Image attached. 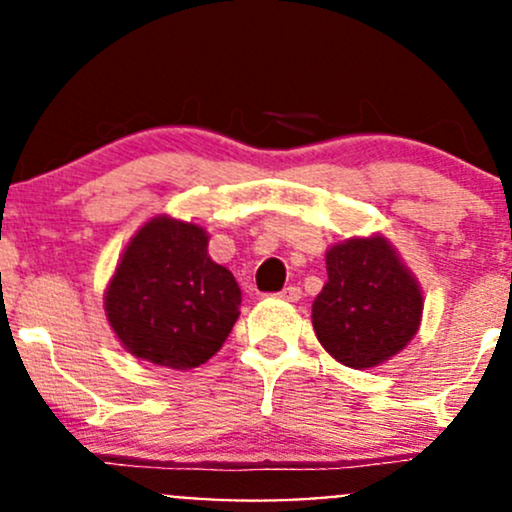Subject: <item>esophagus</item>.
I'll use <instances>...</instances> for the list:
<instances>
[{
  "label": "esophagus",
  "mask_w": 512,
  "mask_h": 512,
  "mask_svg": "<svg viewBox=\"0 0 512 512\" xmlns=\"http://www.w3.org/2000/svg\"><path fill=\"white\" fill-rule=\"evenodd\" d=\"M279 297L284 301H299L301 299V289L294 287V284H289V287H284L282 292H279Z\"/></svg>",
  "instance_id": "34e87169"
}]
</instances>
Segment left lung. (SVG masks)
I'll list each match as a JSON object with an SVG mask.
<instances>
[{
  "label": "left lung",
  "mask_w": 512,
  "mask_h": 512,
  "mask_svg": "<svg viewBox=\"0 0 512 512\" xmlns=\"http://www.w3.org/2000/svg\"><path fill=\"white\" fill-rule=\"evenodd\" d=\"M328 282L311 306L321 346L343 365L373 368L400 353L422 319V289L380 235L326 252Z\"/></svg>",
  "instance_id": "8db88e82"
}]
</instances>
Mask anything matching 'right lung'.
Instances as JSON below:
<instances>
[{"instance_id":"1","label":"right lung","mask_w":512,"mask_h":512,"mask_svg":"<svg viewBox=\"0 0 512 512\" xmlns=\"http://www.w3.org/2000/svg\"><path fill=\"white\" fill-rule=\"evenodd\" d=\"M240 299L230 270L208 257L206 230L161 215L127 245L105 311L129 353L188 370L220 351L240 316Z\"/></svg>"}]
</instances>
